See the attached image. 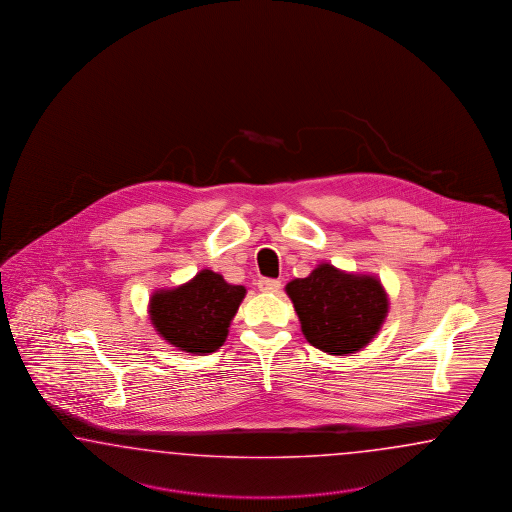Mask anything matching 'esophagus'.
<instances>
[{
  "mask_svg": "<svg viewBox=\"0 0 512 512\" xmlns=\"http://www.w3.org/2000/svg\"><path fill=\"white\" fill-rule=\"evenodd\" d=\"M257 287H259V291H263V293H278L279 289H281V281L278 279H259L257 281Z\"/></svg>",
  "mask_w": 512,
  "mask_h": 512,
  "instance_id": "34e87169",
  "label": "esophagus"
}]
</instances>
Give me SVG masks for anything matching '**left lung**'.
Returning <instances> with one entry per match:
<instances>
[{"label": "left lung", "instance_id": "obj_1", "mask_svg": "<svg viewBox=\"0 0 512 512\" xmlns=\"http://www.w3.org/2000/svg\"><path fill=\"white\" fill-rule=\"evenodd\" d=\"M304 338L319 351L347 357L364 349L387 319V291L372 274L317 264L310 276L285 285Z\"/></svg>", "mask_w": 512, "mask_h": 512}]
</instances>
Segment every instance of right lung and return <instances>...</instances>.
Masks as SVG:
<instances>
[{
    "label": "right lung",
    "instance_id": "obj_1",
    "mask_svg": "<svg viewBox=\"0 0 512 512\" xmlns=\"http://www.w3.org/2000/svg\"><path fill=\"white\" fill-rule=\"evenodd\" d=\"M244 296V285H231L221 274L204 268L178 287L154 291L148 317L155 332L172 347L189 355H208L227 340Z\"/></svg>",
    "mask_w": 512,
    "mask_h": 512
}]
</instances>
